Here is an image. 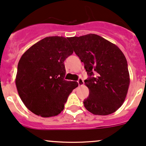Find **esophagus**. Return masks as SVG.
<instances>
[{"mask_svg":"<svg viewBox=\"0 0 146 146\" xmlns=\"http://www.w3.org/2000/svg\"><path fill=\"white\" fill-rule=\"evenodd\" d=\"M77 82H78V84H79V86H83V85H84V80H83L82 79H79L77 81Z\"/></svg>","mask_w":146,"mask_h":146,"instance_id":"34e87169","label":"esophagus"}]
</instances>
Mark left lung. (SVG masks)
I'll return each mask as SVG.
<instances>
[{"label": "left lung", "mask_w": 146, "mask_h": 146, "mask_svg": "<svg viewBox=\"0 0 146 146\" xmlns=\"http://www.w3.org/2000/svg\"><path fill=\"white\" fill-rule=\"evenodd\" d=\"M68 40L89 76L84 81L89 89V96L84 101L86 109L100 115L116 111L126 98L130 83L125 55L116 45L95 34Z\"/></svg>", "instance_id": "obj_1"}]
</instances>
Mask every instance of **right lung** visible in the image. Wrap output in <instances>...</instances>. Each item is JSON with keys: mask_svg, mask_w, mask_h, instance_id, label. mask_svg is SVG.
Masks as SVG:
<instances>
[{"mask_svg": "<svg viewBox=\"0 0 146 146\" xmlns=\"http://www.w3.org/2000/svg\"><path fill=\"white\" fill-rule=\"evenodd\" d=\"M67 40L45 37L31 46L19 61L15 79L19 95L31 112L41 117L58 115L79 85L64 79V61L73 54Z\"/></svg>", "mask_w": 146, "mask_h": 146, "instance_id": "add662e5", "label": "right lung"}]
</instances>
